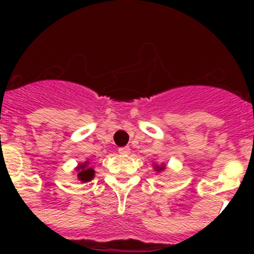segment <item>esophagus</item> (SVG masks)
I'll list each match as a JSON object with an SVG mask.
<instances>
[{"label": "esophagus", "instance_id": "esophagus-1", "mask_svg": "<svg viewBox=\"0 0 254 254\" xmlns=\"http://www.w3.org/2000/svg\"><path fill=\"white\" fill-rule=\"evenodd\" d=\"M129 147L128 146H125V147H120V149H118V152H120V154H122V155H127V154H129Z\"/></svg>", "mask_w": 254, "mask_h": 254}]
</instances>
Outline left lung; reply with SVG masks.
Instances as JSON below:
<instances>
[{"mask_svg":"<svg viewBox=\"0 0 254 254\" xmlns=\"http://www.w3.org/2000/svg\"><path fill=\"white\" fill-rule=\"evenodd\" d=\"M155 169L158 170V172H161V170H164V165H160V167H159V165H155Z\"/></svg>","mask_w":254,"mask_h":254,"instance_id":"obj_1","label":"left lung"}]
</instances>
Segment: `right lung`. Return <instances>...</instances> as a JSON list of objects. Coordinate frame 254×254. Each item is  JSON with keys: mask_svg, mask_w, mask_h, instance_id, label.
<instances>
[{"mask_svg": "<svg viewBox=\"0 0 254 254\" xmlns=\"http://www.w3.org/2000/svg\"><path fill=\"white\" fill-rule=\"evenodd\" d=\"M78 179L81 182H89L94 178V169L91 167H89V161L81 164L77 169Z\"/></svg>", "mask_w": 254, "mask_h": 254, "instance_id": "1", "label": "right lung"}]
</instances>
